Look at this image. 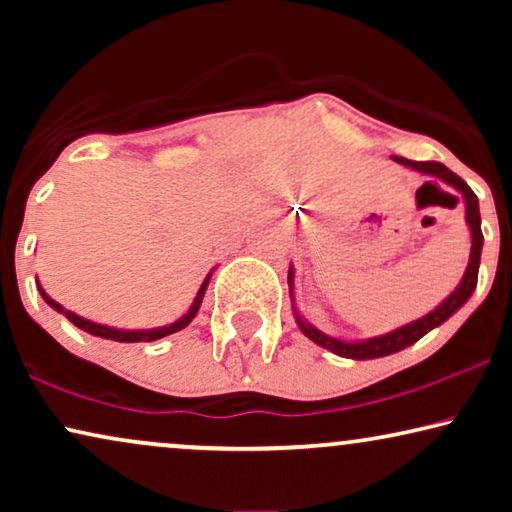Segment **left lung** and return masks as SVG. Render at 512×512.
Wrapping results in <instances>:
<instances>
[{"instance_id":"left-lung-1","label":"left lung","mask_w":512,"mask_h":512,"mask_svg":"<svg viewBox=\"0 0 512 512\" xmlns=\"http://www.w3.org/2000/svg\"><path fill=\"white\" fill-rule=\"evenodd\" d=\"M391 160H394V163H398V165L410 167V170H415V172L429 174V177H433V179L445 181V184L454 186L461 195H464L466 223H468V228H471V258H468V265H466V272H464V279H461V284L450 293V296L443 300V303L436 307V310L429 312L422 319L410 321V324L396 328V331L377 335V338H370V340L347 342V340L331 338V335L321 333L319 328L307 324V321L300 317L296 303H293V317H296L300 331H303L312 342H317L319 347H324V349H328V352H333L338 356H345V359H356V361L380 359V356H389L394 352H401V349H405V347L415 345V342L419 338H424V335L429 333L431 328H436V326L443 324V321L450 319L452 314L457 312L459 307L473 296L475 284H478L482 240H485V237H482V230H480L478 195L471 191V186H468L464 179L457 177V174H454L452 170H447L443 163H433V160H426V163H424V160H408V158H401V156H391ZM429 184H431V181H429ZM289 293L293 298V270H289Z\"/></svg>"}]
</instances>
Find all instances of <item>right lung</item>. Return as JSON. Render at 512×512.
<instances>
[{
	"mask_svg": "<svg viewBox=\"0 0 512 512\" xmlns=\"http://www.w3.org/2000/svg\"><path fill=\"white\" fill-rule=\"evenodd\" d=\"M209 279H212V272H209V275L205 277V282H202L198 296H195V300H193L191 310H188V312L184 314V317L177 319V321H174V324H170V326L149 328V331H123V328H111V326H104V324H95V321L83 319V317H79V314L65 310V307H62L60 303H55V300H53L51 296H48V293H46L44 289H41V284H37V286H39L41 298H44L46 303L53 307V310H58V312L65 314V317H67L69 321H72L74 326H79L81 331H86V333H90V335H97V338H104V340H116V342H151V340L165 338V335L177 333V331H181V328H186L188 324H191L193 317H195V314H198V310H200L202 296H205Z\"/></svg>",
	"mask_w": 512,
	"mask_h": 512,
	"instance_id": "add662e5",
	"label": "right lung"
}]
</instances>
